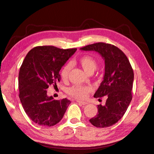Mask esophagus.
<instances>
[{
	"mask_svg": "<svg viewBox=\"0 0 154 154\" xmlns=\"http://www.w3.org/2000/svg\"><path fill=\"white\" fill-rule=\"evenodd\" d=\"M78 103H80V104H82V105H87L88 103H87V102H84V101H80V100H77L76 101Z\"/></svg>",
	"mask_w": 154,
	"mask_h": 154,
	"instance_id": "1",
	"label": "esophagus"
}]
</instances>
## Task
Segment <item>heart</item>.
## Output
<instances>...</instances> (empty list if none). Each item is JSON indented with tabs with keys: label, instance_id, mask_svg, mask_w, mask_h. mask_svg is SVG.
Here are the masks:
<instances>
[{
	"label": "heart",
	"instance_id": "heart-1",
	"mask_svg": "<svg viewBox=\"0 0 154 154\" xmlns=\"http://www.w3.org/2000/svg\"><path fill=\"white\" fill-rule=\"evenodd\" d=\"M78 63L80 66L86 72L91 74L96 69L97 66V63L95 58L89 54L82 56L78 59ZM70 70V66L69 64L64 66L60 71V76L62 80L66 82L68 79ZM93 90L90 86H82V85H74L68 89V94L70 96L74 97L78 100H83L86 99L91 92Z\"/></svg>",
	"mask_w": 154,
	"mask_h": 154
}]
</instances>
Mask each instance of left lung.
<instances>
[{
	"label": "left lung",
	"instance_id": "obj_1",
	"mask_svg": "<svg viewBox=\"0 0 154 154\" xmlns=\"http://www.w3.org/2000/svg\"><path fill=\"white\" fill-rule=\"evenodd\" d=\"M95 51L105 59L103 80L94 94V97H107L105 105H98V112L90 119L97 128H106L115 125L122 117L132 100L134 72L127 57L117 47L99 42L80 49Z\"/></svg>",
	"mask_w": 154,
	"mask_h": 154
}]
</instances>
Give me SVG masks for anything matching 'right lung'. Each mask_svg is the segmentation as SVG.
I'll return each instance as SVG.
<instances>
[{"label":"right lung","instance_id":"1","mask_svg":"<svg viewBox=\"0 0 154 154\" xmlns=\"http://www.w3.org/2000/svg\"><path fill=\"white\" fill-rule=\"evenodd\" d=\"M76 49L38 46L26 56L19 71V97L26 113L35 123L52 126L63 119L70 101L54 100L47 96L46 90L60 82V70Z\"/></svg>","mask_w":154,"mask_h":154}]
</instances>
